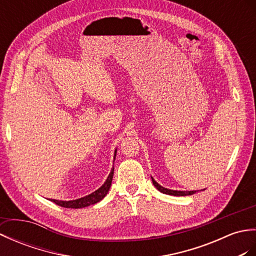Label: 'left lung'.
Segmentation results:
<instances>
[{"label":"left lung","mask_w":256,"mask_h":256,"mask_svg":"<svg viewBox=\"0 0 256 256\" xmlns=\"http://www.w3.org/2000/svg\"><path fill=\"white\" fill-rule=\"evenodd\" d=\"M152 183L153 185L156 186V188L158 190L163 192V194H166V195H172V196H188V195H192L195 194L196 190H168V188H166V187L161 186L160 184L158 183V182L154 180V178H152Z\"/></svg>","instance_id":"8db88e82"}]
</instances>
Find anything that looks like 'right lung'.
<instances>
[{"label":"right lung","instance_id":"add662e5","mask_svg":"<svg viewBox=\"0 0 256 256\" xmlns=\"http://www.w3.org/2000/svg\"><path fill=\"white\" fill-rule=\"evenodd\" d=\"M117 153V149L115 150V154H114V161H115V156ZM112 176H114V166L110 170V175L107 176L106 180L104 182V184L102 185L98 190H96L95 192H90V195L84 196L81 198H78V200H51V202H54V204H56L58 206L64 207V208H84L88 207L90 205H94V204L100 202L103 198L107 195L108 192L110 185H112Z\"/></svg>","mask_w":256,"mask_h":256}]
</instances>
